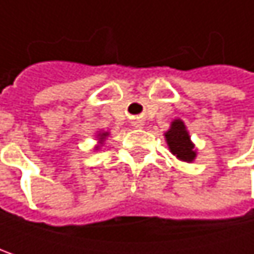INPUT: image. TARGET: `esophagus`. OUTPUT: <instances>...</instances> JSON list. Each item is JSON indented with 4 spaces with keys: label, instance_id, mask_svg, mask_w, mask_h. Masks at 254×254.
<instances>
[{
    "label": "esophagus",
    "instance_id": "1",
    "mask_svg": "<svg viewBox=\"0 0 254 254\" xmlns=\"http://www.w3.org/2000/svg\"><path fill=\"white\" fill-rule=\"evenodd\" d=\"M132 125H133L135 127H144V122H142V121H139V119H136V121H133V122H132Z\"/></svg>",
    "mask_w": 254,
    "mask_h": 254
}]
</instances>
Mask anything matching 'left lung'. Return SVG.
Returning a JSON list of instances; mask_svg holds the SVG:
<instances>
[{
    "instance_id": "left-lung-1",
    "label": "left lung",
    "mask_w": 254,
    "mask_h": 254,
    "mask_svg": "<svg viewBox=\"0 0 254 254\" xmlns=\"http://www.w3.org/2000/svg\"><path fill=\"white\" fill-rule=\"evenodd\" d=\"M165 141L168 144L169 151L181 162L192 163L197 157V148L195 144L191 141L190 132L187 129V125L182 119H174L171 122L169 129L163 133Z\"/></svg>"
}]
</instances>
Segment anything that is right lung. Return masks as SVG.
<instances>
[{
	"instance_id": "obj_1",
	"label": "right lung",
	"mask_w": 254,
	"mask_h": 254,
	"mask_svg": "<svg viewBox=\"0 0 254 254\" xmlns=\"http://www.w3.org/2000/svg\"><path fill=\"white\" fill-rule=\"evenodd\" d=\"M109 135H110V132H109V130H97V133H95L97 145L94 147V150H95V151H98V150L103 147V144H104V141L109 138Z\"/></svg>"
}]
</instances>
